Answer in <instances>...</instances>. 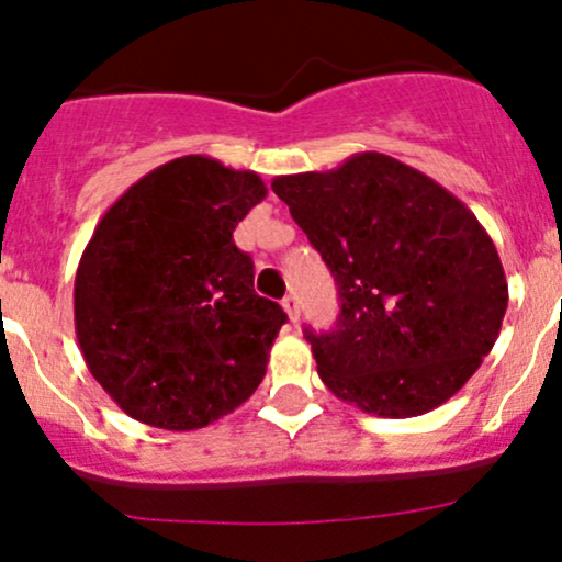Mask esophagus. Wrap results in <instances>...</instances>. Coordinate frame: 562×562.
<instances>
[{"instance_id": "obj_1", "label": "esophagus", "mask_w": 562, "mask_h": 562, "mask_svg": "<svg viewBox=\"0 0 562 562\" xmlns=\"http://www.w3.org/2000/svg\"><path fill=\"white\" fill-rule=\"evenodd\" d=\"M282 308H285L290 322H299L301 306H299V299H295V295H285V299H282Z\"/></svg>"}]
</instances>
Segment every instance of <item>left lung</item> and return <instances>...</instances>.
Returning <instances> with one entry per match:
<instances>
[{
    "label": "left lung",
    "instance_id": "8db88e82",
    "mask_svg": "<svg viewBox=\"0 0 562 562\" xmlns=\"http://www.w3.org/2000/svg\"><path fill=\"white\" fill-rule=\"evenodd\" d=\"M272 190L338 285L335 330H306L322 383L393 420L449 402L507 312L505 269L473 211L383 153L274 177Z\"/></svg>",
    "mask_w": 562,
    "mask_h": 562
}]
</instances>
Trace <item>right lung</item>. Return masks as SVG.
Here are the masks:
<instances>
[{
    "mask_svg": "<svg viewBox=\"0 0 562 562\" xmlns=\"http://www.w3.org/2000/svg\"><path fill=\"white\" fill-rule=\"evenodd\" d=\"M267 184L209 156L158 166L121 195L83 248L74 319L83 362L134 420L195 430L267 375L288 314L254 290L232 232Z\"/></svg>",
    "mask_w": 562,
    "mask_h": 562,
    "instance_id": "add662e5",
    "label": "right lung"
}]
</instances>
